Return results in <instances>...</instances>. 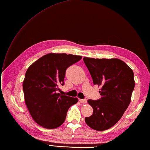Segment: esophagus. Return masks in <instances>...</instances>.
<instances>
[{
	"label": "esophagus",
	"mask_w": 150,
	"mask_h": 150,
	"mask_svg": "<svg viewBox=\"0 0 150 150\" xmlns=\"http://www.w3.org/2000/svg\"><path fill=\"white\" fill-rule=\"evenodd\" d=\"M79 102L81 103H86V99H79Z\"/></svg>",
	"instance_id": "1"
}]
</instances>
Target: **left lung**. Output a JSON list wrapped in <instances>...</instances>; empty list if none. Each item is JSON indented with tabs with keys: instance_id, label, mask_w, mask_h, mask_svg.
I'll list each match as a JSON object with an SVG mask.
<instances>
[{
	"instance_id": "8db88e82",
	"label": "left lung",
	"mask_w": 150,
	"mask_h": 150,
	"mask_svg": "<svg viewBox=\"0 0 150 150\" xmlns=\"http://www.w3.org/2000/svg\"><path fill=\"white\" fill-rule=\"evenodd\" d=\"M83 61L93 83L101 86V98L99 100H88L93 114L85 117V121L95 130H106L119 121L130 103L135 86L134 72L117 58L84 57Z\"/></svg>"
}]
</instances>
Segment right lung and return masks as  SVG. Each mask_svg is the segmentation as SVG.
I'll return each mask as SVG.
<instances>
[{"mask_svg": "<svg viewBox=\"0 0 150 150\" xmlns=\"http://www.w3.org/2000/svg\"><path fill=\"white\" fill-rule=\"evenodd\" d=\"M82 56L65 53H49L29 67L23 82L24 99L28 110L38 125L54 129L65 120L69 108L77 98L62 95L65 71Z\"/></svg>", "mask_w": 150, "mask_h": 150, "instance_id": "1", "label": "right lung"}]
</instances>
